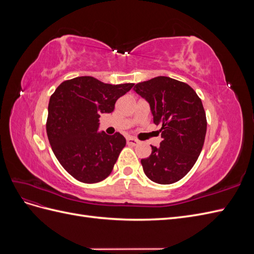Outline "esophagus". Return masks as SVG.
<instances>
[{"label": "esophagus", "instance_id": "34e87169", "mask_svg": "<svg viewBox=\"0 0 254 254\" xmlns=\"http://www.w3.org/2000/svg\"><path fill=\"white\" fill-rule=\"evenodd\" d=\"M127 143H128L129 145L135 146V145H137V144L140 143V141H139V140H136V139H134V137H128V139H127Z\"/></svg>", "mask_w": 254, "mask_h": 254}]
</instances>
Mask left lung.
I'll return each mask as SVG.
<instances>
[{
  "label": "left lung",
  "mask_w": 254,
  "mask_h": 254,
  "mask_svg": "<svg viewBox=\"0 0 254 254\" xmlns=\"http://www.w3.org/2000/svg\"><path fill=\"white\" fill-rule=\"evenodd\" d=\"M134 90L149 103L162 137L159 147L151 146V155L141 160L143 171L159 184L179 181L202 150L206 118L201 99L188 83L166 76L136 83Z\"/></svg>",
  "instance_id": "left-lung-1"
}]
</instances>
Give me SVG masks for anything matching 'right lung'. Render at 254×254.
<instances>
[{
  "mask_svg": "<svg viewBox=\"0 0 254 254\" xmlns=\"http://www.w3.org/2000/svg\"><path fill=\"white\" fill-rule=\"evenodd\" d=\"M134 83L110 84L91 76L61 82L49 103L47 133L54 155L76 180L96 183L108 177L125 147L120 132H97L101 113H111Z\"/></svg>",
  "mask_w": 254,
  "mask_h": 254,
  "instance_id": "1",
  "label": "right lung"
}]
</instances>
